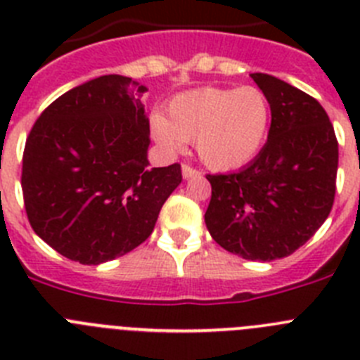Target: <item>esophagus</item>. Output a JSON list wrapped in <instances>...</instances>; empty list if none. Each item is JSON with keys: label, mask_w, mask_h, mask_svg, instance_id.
<instances>
[{"label": "esophagus", "mask_w": 360, "mask_h": 360, "mask_svg": "<svg viewBox=\"0 0 360 360\" xmlns=\"http://www.w3.org/2000/svg\"><path fill=\"white\" fill-rule=\"evenodd\" d=\"M200 171L195 169V167H191L189 164H184L182 165V176L184 178H193V176H198Z\"/></svg>", "instance_id": "obj_1"}]
</instances>
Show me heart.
<instances>
[{
	"instance_id": "heart-1",
	"label": "heart",
	"mask_w": 360,
	"mask_h": 360,
	"mask_svg": "<svg viewBox=\"0 0 360 360\" xmlns=\"http://www.w3.org/2000/svg\"><path fill=\"white\" fill-rule=\"evenodd\" d=\"M169 119L151 117L155 141L171 155L196 141L203 164L214 171H232L249 164L266 139L270 104L259 88H198L173 98Z\"/></svg>"
}]
</instances>
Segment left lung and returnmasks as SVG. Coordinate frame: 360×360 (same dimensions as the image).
<instances>
[{"mask_svg": "<svg viewBox=\"0 0 360 360\" xmlns=\"http://www.w3.org/2000/svg\"><path fill=\"white\" fill-rule=\"evenodd\" d=\"M250 77L269 98V141L243 169L207 174L205 225L229 252L272 262L295 252L328 218L339 146L316 98L266 73Z\"/></svg>", "mask_w": 360, "mask_h": 360, "instance_id": "1", "label": "left lung"}]
</instances>
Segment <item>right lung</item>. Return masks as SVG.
<instances>
[{"label": "right lung", "instance_id": "add662e5", "mask_svg": "<svg viewBox=\"0 0 360 360\" xmlns=\"http://www.w3.org/2000/svg\"><path fill=\"white\" fill-rule=\"evenodd\" d=\"M144 91L124 75L91 79L30 129L21 173L28 221L72 262L98 265L144 243L182 182L180 164L149 167Z\"/></svg>", "mask_w": 360, "mask_h": 360}]
</instances>
